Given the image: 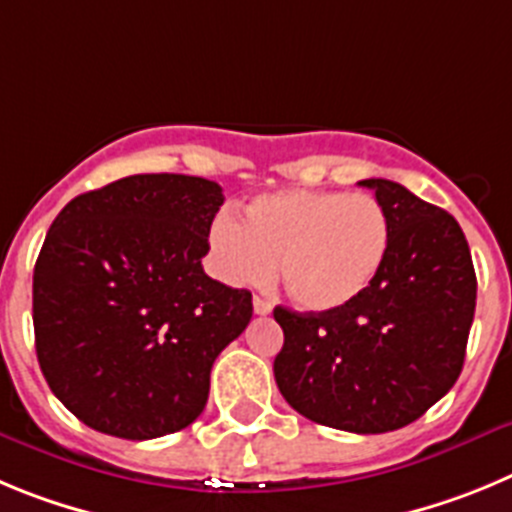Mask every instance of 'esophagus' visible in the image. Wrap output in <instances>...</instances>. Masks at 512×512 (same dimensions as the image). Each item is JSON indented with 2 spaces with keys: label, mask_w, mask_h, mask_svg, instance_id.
I'll list each match as a JSON object with an SVG mask.
<instances>
[{
  "label": "esophagus",
  "mask_w": 512,
  "mask_h": 512,
  "mask_svg": "<svg viewBox=\"0 0 512 512\" xmlns=\"http://www.w3.org/2000/svg\"><path fill=\"white\" fill-rule=\"evenodd\" d=\"M252 306H255L257 316H267V313L273 311V303L265 301V298H260V296H255V301H252Z\"/></svg>",
  "instance_id": "obj_1"
}]
</instances>
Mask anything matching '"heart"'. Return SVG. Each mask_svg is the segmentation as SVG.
<instances>
[{
	"label": "heart",
	"instance_id": "1",
	"mask_svg": "<svg viewBox=\"0 0 512 512\" xmlns=\"http://www.w3.org/2000/svg\"><path fill=\"white\" fill-rule=\"evenodd\" d=\"M214 265L234 285H265L280 262L285 293L306 311L357 301L385 265L390 219L370 193H262L245 222L219 216L209 232Z\"/></svg>",
	"mask_w": 512,
	"mask_h": 512
}]
</instances>
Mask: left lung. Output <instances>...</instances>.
Segmentation results:
<instances>
[{"mask_svg": "<svg viewBox=\"0 0 512 512\" xmlns=\"http://www.w3.org/2000/svg\"><path fill=\"white\" fill-rule=\"evenodd\" d=\"M390 219L385 265L370 288L336 311L278 306L280 393L308 421L352 431H395L457 382L474 319L477 278L462 227L400 183L367 178Z\"/></svg>", "mask_w": 512, "mask_h": 512, "instance_id": "1", "label": "left lung"}]
</instances>
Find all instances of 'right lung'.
Listing matches in <instances>:
<instances>
[{"label":"right lung","instance_id":"1","mask_svg":"<svg viewBox=\"0 0 512 512\" xmlns=\"http://www.w3.org/2000/svg\"><path fill=\"white\" fill-rule=\"evenodd\" d=\"M222 186L145 173L81 193L50 224L32 324L55 398L101 434L145 441L191 426L214 359L247 329L252 293L201 257Z\"/></svg>","mask_w":512,"mask_h":512}]
</instances>
